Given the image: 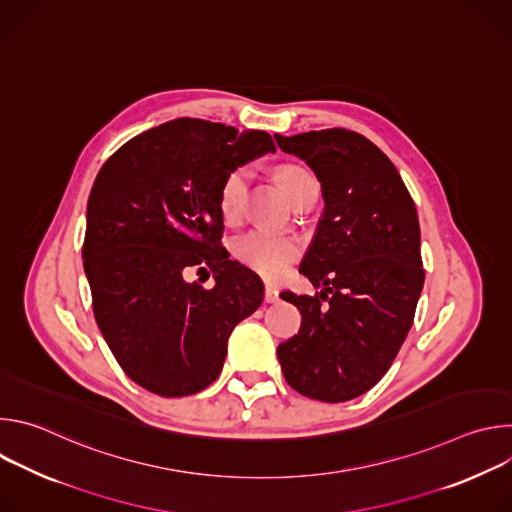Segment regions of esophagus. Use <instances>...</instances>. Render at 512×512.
<instances>
[{
	"mask_svg": "<svg viewBox=\"0 0 512 512\" xmlns=\"http://www.w3.org/2000/svg\"><path fill=\"white\" fill-rule=\"evenodd\" d=\"M265 302H267V304L279 302V291H277L275 287H271V285L265 287Z\"/></svg>",
	"mask_w": 512,
	"mask_h": 512,
	"instance_id": "esophagus-1",
	"label": "esophagus"
}]
</instances>
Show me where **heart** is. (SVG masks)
Segmentation results:
<instances>
[{"label":"heart","instance_id":"1","mask_svg":"<svg viewBox=\"0 0 512 512\" xmlns=\"http://www.w3.org/2000/svg\"><path fill=\"white\" fill-rule=\"evenodd\" d=\"M275 178L291 204L300 198L308 186H316L312 174L296 164L279 166ZM247 182V166L233 168L221 182V188H218V208H221L225 221L233 223L241 216ZM235 257L263 279L279 281L285 277L289 265L300 257V245L294 239L271 235L265 231H251L235 241Z\"/></svg>","mask_w":512,"mask_h":512}]
</instances>
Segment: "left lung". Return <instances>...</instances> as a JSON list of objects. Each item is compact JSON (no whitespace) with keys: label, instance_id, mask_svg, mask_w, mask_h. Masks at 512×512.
Returning <instances> with one entry per match:
<instances>
[{"label":"left lung","instance_id":"1","mask_svg":"<svg viewBox=\"0 0 512 512\" xmlns=\"http://www.w3.org/2000/svg\"><path fill=\"white\" fill-rule=\"evenodd\" d=\"M314 170L326 202L300 271L316 296L283 291L302 314L277 346L285 381L326 403L350 401L389 371L425 281L413 198L393 162L364 135L322 129L275 135Z\"/></svg>","mask_w":512,"mask_h":512}]
</instances>
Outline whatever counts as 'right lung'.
Masks as SVG:
<instances>
[{"label": "right lung", "mask_w": 512, "mask_h": 512, "mask_svg": "<svg viewBox=\"0 0 512 512\" xmlns=\"http://www.w3.org/2000/svg\"><path fill=\"white\" fill-rule=\"evenodd\" d=\"M267 152L265 131L184 117L135 135L99 170L83 265L99 330L139 387L162 397L206 389L233 328L261 306V281L221 243L218 188ZM190 268L212 270L215 287L188 284Z\"/></svg>", "instance_id": "right-lung-1"}]
</instances>
